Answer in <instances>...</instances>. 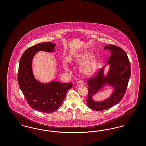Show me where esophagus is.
Returning <instances> with one entry per match:
<instances>
[{
  "label": "esophagus",
  "instance_id": "1",
  "mask_svg": "<svg viewBox=\"0 0 146 146\" xmlns=\"http://www.w3.org/2000/svg\"><path fill=\"white\" fill-rule=\"evenodd\" d=\"M84 85V84L83 81V80H79L78 82H77V85L78 86H83Z\"/></svg>",
  "mask_w": 146,
  "mask_h": 146
}]
</instances>
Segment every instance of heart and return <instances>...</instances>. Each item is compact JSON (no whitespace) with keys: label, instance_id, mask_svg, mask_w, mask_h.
<instances>
[{"label":"heart","instance_id":"b5f03b06","mask_svg":"<svg viewBox=\"0 0 146 146\" xmlns=\"http://www.w3.org/2000/svg\"><path fill=\"white\" fill-rule=\"evenodd\" d=\"M94 52L90 50H85L73 57L72 62L74 66H81L80 72L86 76L94 74L97 70L100 63V58L97 56H93Z\"/></svg>","mask_w":146,"mask_h":146}]
</instances>
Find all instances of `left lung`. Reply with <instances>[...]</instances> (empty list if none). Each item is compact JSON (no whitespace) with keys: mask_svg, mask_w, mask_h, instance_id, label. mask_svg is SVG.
<instances>
[{"mask_svg":"<svg viewBox=\"0 0 146 146\" xmlns=\"http://www.w3.org/2000/svg\"><path fill=\"white\" fill-rule=\"evenodd\" d=\"M111 51V56L107 64L100 70L96 76L89 79V93L86 100L88 107L95 111H101L109 109L118 104L125 95L131 76L130 63L125 51L117 46L107 45L104 50ZM107 66L109 68L104 73ZM107 87L113 88L110 97L102 101L95 100L93 97Z\"/></svg>","mask_w":146,"mask_h":146,"instance_id":"obj_1","label":"left lung"}]
</instances>
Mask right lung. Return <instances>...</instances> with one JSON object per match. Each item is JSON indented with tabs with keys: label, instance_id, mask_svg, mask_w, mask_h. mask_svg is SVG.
Here are the masks:
<instances>
[{
	"label": "right lung",
	"instance_id": "1",
	"mask_svg": "<svg viewBox=\"0 0 146 146\" xmlns=\"http://www.w3.org/2000/svg\"><path fill=\"white\" fill-rule=\"evenodd\" d=\"M54 43L40 42L26 50L19 63L18 83L29 106L38 111L49 113L57 110L62 104L67 91L72 87V83H61L54 80L42 83L35 77L32 62L38 51L53 52Z\"/></svg>",
	"mask_w": 146,
	"mask_h": 146
}]
</instances>
